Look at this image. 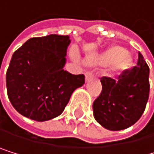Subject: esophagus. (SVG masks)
Listing matches in <instances>:
<instances>
[{"mask_svg":"<svg viewBox=\"0 0 154 154\" xmlns=\"http://www.w3.org/2000/svg\"><path fill=\"white\" fill-rule=\"evenodd\" d=\"M85 76H86V81H90L93 78V74L91 72H87L85 74Z\"/></svg>","mask_w":154,"mask_h":154,"instance_id":"esophagus-1","label":"esophagus"}]
</instances>
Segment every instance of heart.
I'll return each instance as SVG.
<instances>
[{"label":"heart","mask_w":154,"mask_h":154,"mask_svg":"<svg viewBox=\"0 0 154 154\" xmlns=\"http://www.w3.org/2000/svg\"><path fill=\"white\" fill-rule=\"evenodd\" d=\"M133 57L120 46H112L96 56L91 63L103 66H113V71L121 74L129 70L133 66Z\"/></svg>","instance_id":"obj_1"}]
</instances>
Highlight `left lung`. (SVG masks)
<instances>
[{
	"label": "left lung",
	"mask_w": 154,
	"mask_h": 154,
	"mask_svg": "<svg viewBox=\"0 0 154 154\" xmlns=\"http://www.w3.org/2000/svg\"><path fill=\"white\" fill-rule=\"evenodd\" d=\"M150 69L140 52L137 66L115 80L100 79L103 90L94 100L95 120L106 129H126L137 122L145 110L150 92Z\"/></svg>",
	"instance_id": "obj_1"
}]
</instances>
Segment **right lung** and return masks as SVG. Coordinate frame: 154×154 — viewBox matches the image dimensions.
<instances>
[{"label": "right lung", "instance_id": "right-lung-1", "mask_svg": "<svg viewBox=\"0 0 154 154\" xmlns=\"http://www.w3.org/2000/svg\"><path fill=\"white\" fill-rule=\"evenodd\" d=\"M69 36L32 38L16 50L6 73L8 98L29 119L48 121L60 116L72 93L85 83L84 75L64 71Z\"/></svg>", "mask_w": 154, "mask_h": 154}]
</instances>
